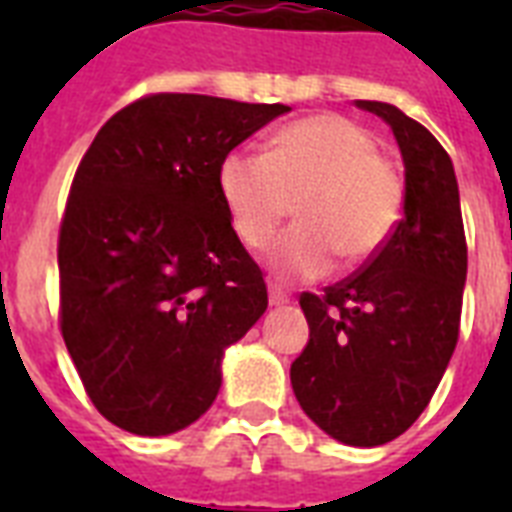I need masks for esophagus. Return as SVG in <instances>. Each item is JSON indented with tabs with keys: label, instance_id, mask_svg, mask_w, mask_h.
Wrapping results in <instances>:
<instances>
[{
	"label": "esophagus",
	"instance_id": "34e87169",
	"mask_svg": "<svg viewBox=\"0 0 512 512\" xmlns=\"http://www.w3.org/2000/svg\"><path fill=\"white\" fill-rule=\"evenodd\" d=\"M268 300H271V305H284L289 303V295L276 284H268Z\"/></svg>",
	"mask_w": 512,
	"mask_h": 512
}]
</instances>
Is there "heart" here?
I'll return each instance as SVG.
<instances>
[{
    "instance_id": "heart-1",
    "label": "heart",
    "mask_w": 512,
    "mask_h": 512,
    "mask_svg": "<svg viewBox=\"0 0 512 512\" xmlns=\"http://www.w3.org/2000/svg\"><path fill=\"white\" fill-rule=\"evenodd\" d=\"M231 225L263 249L295 201L300 223L271 244L281 279H316L340 255L364 263L390 241L404 212V180L377 140L348 116L316 114L279 130L268 151L233 148L217 172Z\"/></svg>"
}]
</instances>
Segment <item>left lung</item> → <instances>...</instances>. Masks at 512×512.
I'll use <instances>...</instances> for the list:
<instances>
[{
	"mask_svg": "<svg viewBox=\"0 0 512 512\" xmlns=\"http://www.w3.org/2000/svg\"><path fill=\"white\" fill-rule=\"evenodd\" d=\"M406 167L404 217L390 241L348 279L303 292L311 340L289 377L303 412L350 446L398 438L425 412L460 337L468 244L460 188L444 146L380 100Z\"/></svg>",
	"mask_w": 512,
	"mask_h": 512,
	"instance_id": "1",
	"label": "left lung"
}]
</instances>
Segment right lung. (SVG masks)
<instances>
[{
  "label": "right lung",
  "mask_w": 512,
  "mask_h": 512,
  "mask_svg": "<svg viewBox=\"0 0 512 512\" xmlns=\"http://www.w3.org/2000/svg\"><path fill=\"white\" fill-rule=\"evenodd\" d=\"M287 111L156 92L116 111L76 167L58 233L60 335L116 428L167 436L199 420L223 350L268 308L217 172Z\"/></svg>",
  "instance_id": "right-lung-1"
}]
</instances>
